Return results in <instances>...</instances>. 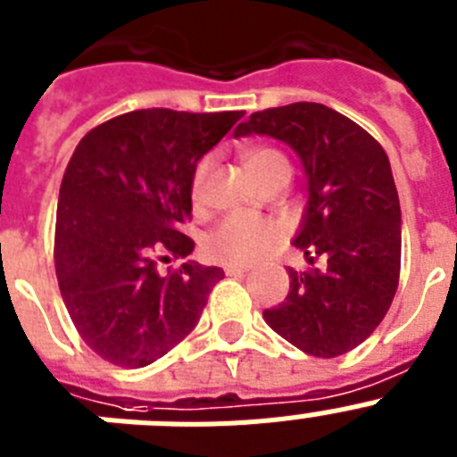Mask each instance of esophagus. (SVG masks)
I'll use <instances>...</instances> for the list:
<instances>
[{
    "instance_id": "34e87169",
    "label": "esophagus",
    "mask_w": 457,
    "mask_h": 457,
    "mask_svg": "<svg viewBox=\"0 0 457 457\" xmlns=\"http://www.w3.org/2000/svg\"><path fill=\"white\" fill-rule=\"evenodd\" d=\"M223 271L228 273V276H241V273L248 271V267H239V264H225Z\"/></svg>"
}]
</instances>
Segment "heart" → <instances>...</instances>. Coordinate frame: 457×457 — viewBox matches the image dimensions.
Masks as SVG:
<instances>
[{
	"instance_id": "heart-1",
	"label": "heart",
	"mask_w": 457,
	"mask_h": 457,
	"mask_svg": "<svg viewBox=\"0 0 457 457\" xmlns=\"http://www.w3.org/2000/svg\"><path fill=\"white\" fill-rule=\"evenodd\" d=\"M241 158H244L248 172L262 186L273 179H280V177H287L289 179V174H292L289 158L280 149H276V146L251 145L245 146ZM209 165H212V161L204 158L197 165L195 174H193V186H190L193 202L202 200V190H204ZM280 239H283V229H280L278 223L269 220V218L234 213V216H228L225 220H220L213 228V232L209 234L206 253L216 262L244 267V264H253V262L267 257L280 244Z\"/></svg>"
}]
</instances>
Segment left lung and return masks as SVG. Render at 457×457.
<instances>
[{
    "instance_id": "obj_1",
    "label": "left lung",
    "mask_w": 457,
    "mask_h": 457,
    "mask_svg": "<svg viewBox=\"0 0 457 457\" xmlns=\"http://www.w3.org/2000/svg\"><path fill=\"white\" fill-rule=\"evenodd\" d=\"M271 135L299 154L308 206L295 245L311 264L289 269V292L264 322L301 352L333 359L379 327L398 289L400 200L382 145L322 103L253 112L234 130Z\"/></svg>"
}]
</instances>
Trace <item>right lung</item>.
Segmentation results:
<instances>
[{"label":"right lung","instance_id":"add662e5","mask_svg":"<svg viewBox=\"0 0 457 457\" xmlns=\"http://www.w3.org/2000/svg\"><path fill=\"white\" fill-rule=\"evenodd\" d=\"M244 112L135 110L91 129L75 146L54 225L59 292L101 359L145 368L188 336L223 269L186 262L197 161Z\"/></svg>","mask_w":457,"mask_h":457}]
</instances>
